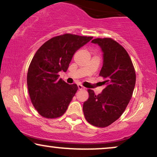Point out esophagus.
<instances>
[{
    "label": "esophagus",
    "instance_id": "obj_1",
    "mask_svg": "<svg viewBox=\"0 0 157 157\" xmlns=\"http://www.w3.org/2000/svg\"><path fill=\"white\" fill-rule=\"evenodd\" d=\"M77 87H78V89L79 90H82V89H85V88L82 86V85H80V84L77 85Z\"/></svg>",
    "mask_w": 157,
    "mask_h": 157
}]
</instances>
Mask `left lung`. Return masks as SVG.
Returning a JSON list of instances; mask_svg holds the SVG:
<instances>
[{"mask_svg":"<svg viewBox=\"0 0 157 157\" xmlns=\"http://www.w3.org/2000/svg\"><path fill=\"white\" fill-rule=\"evenodd\" d=\"M103 52V64L100 76L105 79L101 94L88 89L89 97L83 103L84 116L88 122L104 128L112 124L125 111L132 97L136 74L128 54L120 44L109 38L94 39Z\"/></svg>","mask_w":157,"mask_h":157,"instance_id":"left-lung-1","label":"left lung"}]
</instances>
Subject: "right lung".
<instances>
[{"mask_svg": "<svg viewBox=\"0 0 157 157\" xmlns=\"http://www.w3.org/2000/svg\"><path fill=\"white\" fill-rule=\"evenodd\" d=\"M92 37L64 34L44 43L36 52L27 73V86L32 105L45 118L64 114L76 94V84L68 85L59 72L67 71L74 54Z\"/></svg>", "mask_w": 157, "mask_h": 157, "instance_id": "add662e5", "label": "right lung"}]
</instances>
